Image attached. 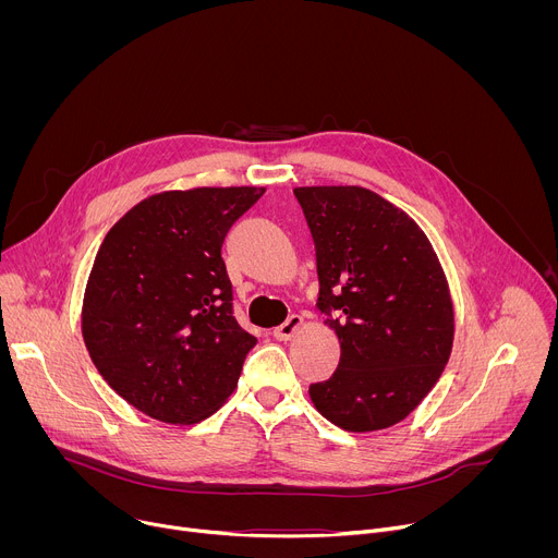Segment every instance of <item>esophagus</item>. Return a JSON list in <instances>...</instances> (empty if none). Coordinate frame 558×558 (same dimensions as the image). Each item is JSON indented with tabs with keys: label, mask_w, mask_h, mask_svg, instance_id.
I'll return each mask as SVG.
<instances>
[{
	"label": "esophagus",
	"mask_w": 558,
	"mask_h": 558,
	"mask_svg": "<svg viewBox=\"0 0 558 558\" xmlns=\"http://www.w3.org/2000/svg\"><path fill=\"white\" fill-rule=\"evenodd\" d=\"M300 327H302V317L293 313V315L287 317V320H284L280 327L274 329V338L280 340V342H287V340H291V338L298 333Z\"/></svg>",
	"instance_id": "34e87169"
}]
</instances>
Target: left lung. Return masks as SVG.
I'll return each mask as SVG.
<instances>
[{
    "instance_id": "1",
    "label": "left lung",
    "mask_w": 558,
    "mask_h": 558,
    "mask_svg": "<svg viewBox=\"0 0 558 558\" xmlns=\"http://www.w3.org/2000/svg\"><path fill=\"white\" fill-rule=\"evenodd\" d=\"M315 243L320 295L340 340L336 373L308 386L331 424L381 430L411 415L450 357L454 315L426 233L355 185L293 190Z\"/></svg>"
}]
</instances>
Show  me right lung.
Returning a JSON list of instances; mask_svg holds the SVG:
<instances>
[{
	"label": "right lung",
	"mask_w": 558,
	"mask_h": 558,
	"mask_svg": "<svg viewBox=\"0 0 558 558\" xmlns=\"http://www.w3.org/2000/svg\"><path fill=\"white\" fill-rule=\"evenodd\" d=\"M263 194H154L104 238L84 295V340L101 377L141 413L196 424L233 392L256 338L233 317L222 243Z\"/></svg>",
	"instance_id": "1"
}]
</instances>
